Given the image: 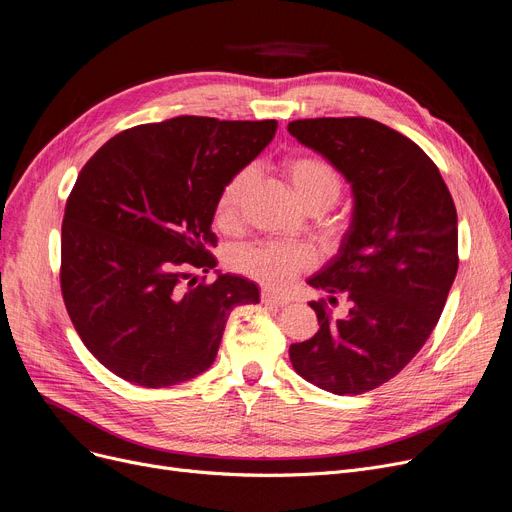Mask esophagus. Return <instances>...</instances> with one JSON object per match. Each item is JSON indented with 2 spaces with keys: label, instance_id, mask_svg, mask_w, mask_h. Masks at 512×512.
I'll use <instances>...</instances> for the list:
<instances>
[{
  "label": "esophagus",
  "instance_id": "1",
  "mask_svg": "<svg viewBox=\"0 0 512 512\" xmlns=\"http://www.w3.org/2000/svg\"><path fill=\"white\" fill-rule=\"evenodd\" d=\"M261 303L284 307V305H288V299H286V297H280V295H274L272 291H263V293H261Z\"/></svg>",
  "mask_w": 512,
  "mask_h": 512
}]
</instances>
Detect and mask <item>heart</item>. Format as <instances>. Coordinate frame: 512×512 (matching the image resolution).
Wrapping results in <instances>:
<instances>
[{
  "label": "heart",
  "mask_w": 512,
  "mask_h": 512,
  "mask_svg": "<svg viewBox=\"0 0 512 512\" xmlns=\"http://www.w3.org/2000/svg\"><path fill=\"white\" fill-rule=\"evenodd\" d=\"M284 173L293 186L295 196L307 209L311 205H335L341 194V177L330 163L297 154L284 161ZM253 177V169L244 167L236 171L226 186L221 188L217 201V219L221 226H234L242 198ZM316 263V253L305 244L293 242H255L242 247L234 255L236 270L247 274L270 288H286L303 270H309Z\"/></svg>",
  "instance_id": "1"
}]
</instances>
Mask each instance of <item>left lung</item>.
<instances>
[{"label": "left lung", "mask_w": 512, "mask_h": 512, "mask_svg": "<svg viewBox=\"0 0 512 512\" xmlns=\"http://www.w3.org/2000/svg\"><path fill=\"white\" fill-rule=\"evenodd\" d=\"M291 136L343 173L353 215L339 253L307 280L335 303L311 301L320 330L288 349L305 381L335 395L381 387L427 343L458 272L452 194L425 150L366 117L288 123Z\"/></svg>", "instance_id": "8db88e82"}]
</instances>
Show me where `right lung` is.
Masks as SVG:
<instances>
[{"instance_id": "obj_1", "label": "right lung", "mask_w": 512, "mask_h": 512, "mask_svg": "<svg viewBox=\"0 0 512 512\" xmlns=\"http://www.w3.org/2000/svg\"><path fill=\"white\" fill-rule=\"evenodd\" d=\"M278 123L175 117L110 138L66 201L62 299L83 345L121 379L171 387L213 362L230 311L259 303L255 282L192 270L217 261L221 188L276 136Z\"/></svg>"}]
</instances>
